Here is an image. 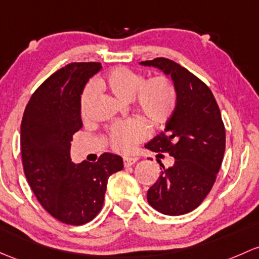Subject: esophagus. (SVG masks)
Returning a JSON list of instances; mask_svg holds the SVG:
<instances>
[{
	"instance_id": "34e87169",
	"label": "esophagus",
	"mask_w": 259,
	"mask_h": 259,
	"mask_svg": "<svg viewBox=\"0 0 259 259\" xmlns=\"http://www.w3.org/2000/svg\"><path fill=\"white\" fill-rule=\"evenodd\" d=\"M137 161L138 157H124V166L125 167H129V166H133Z\"/></svg>"
}]
</instances>
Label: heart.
Listing matches in <instances>:
<instances>
[{
	"label": "heart",
	"mask_w": 259,
	"mask_h": 259,
	"mask_svg": "<svg viewBox=\"0 0 259 259\" xmlns=\"http://www.w3.org/2000/svg\"><path fill=\"white\" fill-rule=\"evenodd\" d=\"M100 91H108L120 100H134V107L149 124H165L172 116L178 104V92L165 75H156L144 81L141 73L126 67H116L95 81ZM95 99L94 85L85 87L80 97V113L85 116ZM146 137V129L138 119L118 121L111 125L108 139L111 149L129 154Z\"/></svg>",
	"instance_id": "heart-1"
}]
</instances>
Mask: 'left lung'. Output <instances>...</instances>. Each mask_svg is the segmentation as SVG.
<instances>
[{"instance_id":"1","label":"left lung","mask_w":259,"mask_h":259,"mask_svg":"<svg viewBox=\"0 0 259 259\" xmlns=\"http://www.w3.org/2000/svg\"><path fill=\"white\" fill-rule=\"evenodd\" d=\"M170 75L178 92V104L164 132L145 145L175 159L149 189L151 207L168 216L189 213L211 191L221 167L226 132L221 111L209 88L186 68L167 58L140 62Z\"/></svg>"}]
</instances>
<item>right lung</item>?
<instances>
[{
    "mask_svg": "<svg viewBox=\"0 0 259 259\" xmlns=\"http://www.w3.org/2000/svg\"><path fill=\"white\" fill-rule=\"evenodd\" d=\"M102 64L70 63L32 94L21 124L24 175L43 208L58 221L80 226L103 207L109 176L122 168L119 155L104 152L97 162L70 159V141L81 129L80 95Z\"/></svg>",
    "mask_w": 259,
    "mask_h": 259,
    "instance_id": "right-lung-1",
    "label": "right lung"
}]
</instances>
